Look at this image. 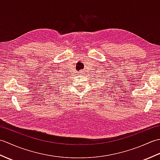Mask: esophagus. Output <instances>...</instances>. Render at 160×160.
Returning a JSON list of instances; mask_svg holds the SVG:
<instances>
[{
	"label": "esophagus",
	"mask_w": 160,
	"mask_h": 160,
	"mask_svg": "<svg viewBox=\"0 0 160 160\" xmlns=\"http://www.w3.org/2000/svg\"><path fill=\"white\" fill-rule=\"evenodd\" d=\"M84 73H85V71H83V70H81V71H79V74L81 75V76H83Z\"/></svg>",
	"instance_id": "obj_1"
}]
</instances>
